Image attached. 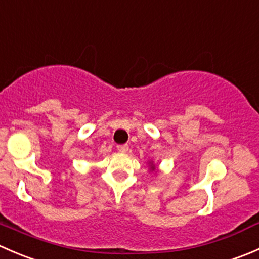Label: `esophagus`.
<instances>
[{
  "label": "esophagus",
  "mask_w": 259,
  "mask_h": 259,
  "mask_svg": "<svg viewBox=\"0 0 259 259\" xmlns=\"http://www.w3.org/2000/svg\"><path fill=\"white\" fill-rule=\"evenodd\" d=\"M116 148H117V150L120 151V153H126V151L129 150V145H127V144H121V145H117Z\"/></svg>",
  "instance_id": "1"
}]
</instances>
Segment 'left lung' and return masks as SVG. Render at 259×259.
I'll return each mask as SVG.
<instances>
[{
	"mask_svg": "<svg viewBox=\"0 0 259 259\" xmlns=\"http://www.w3.org/2000/svg\"><path fill=\"white\" fill-rule=\"evenodd\" d=\"M150 169H151V170H155V165H154L153 163H151V165H150Z\"/></svg>",
	"mask_w": 259,
	"mask_h": 259,
	"instance_id": "1",
	"label": "left lung"
}]
</instances>
